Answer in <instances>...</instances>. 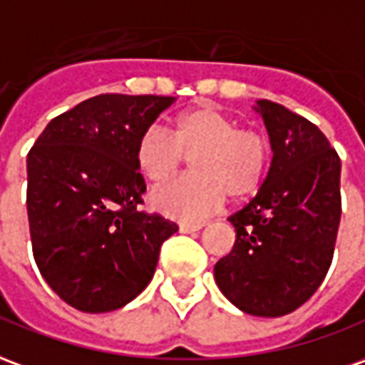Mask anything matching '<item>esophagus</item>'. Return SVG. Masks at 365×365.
<instances>
[{"mask_svg":"<svg viewBox=\"0 0 365 365\" xmlns=\"http://www.w3.org/2000/svg\"><path fill=\"white\" fill-rule=\"evenodd\" d=\"M203 223H182L180 225V233H195V231H200Z\"/></svg>","mask_w":365,"mask_h":365,"instance_id":"1","label":"esophagus"}]
</instances>
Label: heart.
I'll list each match as a JSON object with an SVG mask.
<instances>
[{"label":"heart","mask_w":365,"mask_h":365,"mask_svg":"<svg viewBox=\"0 0 365 365\" xmlns=\"http://www.w3.org/2000/svg\"><path fill=\"white\" fill-rule=\"evenodd\" d=\"M136 165L148 182L162 183L191 160L193 174L156 187L150 205L175 219H201L217 211L227 193L241 200L264 178L271 146L259 130L239 128L217 108L203 106L182 114L170 136L152 126L138 140Z\"/></svg>","instance_id":"heart-1"}]
</instances>
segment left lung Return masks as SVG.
Wrapping results in <instances>:
<instances>
[{"label":"left lung","instance_id":"1","mask_svg":"<svg viewBox=\"0 0 365 365\" xmlns=\"http://www.w3.org/2000/svg\"><path fill=\"white\" fill-rule=\"evenodd\" d=\"M271 142V168L241 211L237 239L215 264V282L247 314L277 318L302 307L330 269L342 215L340 158L312 122L257 101Z\"/></svg>","mask_w":365,"mask_h":365}]
</instances>
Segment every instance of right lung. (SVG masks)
Wrapping results in <instances>:
<instances>
[{
	"label": "right lung",
	"instance_id": "1",
	"mask_svg": "<svg viewBox=\"0 0 365 365\" xmlns=\"http://www.w3.org/2000/svg\"><path fill=\"white\" fill-rule=\"evenodd\" d=\"M175 103L98 94L53 118L27 156V215L43 279L81 312H110L150 284L178 225L142 213L140 136Z\"/></svg>",
	"mask_w": 365,
	"mask_h": 365
}]
</instances>
